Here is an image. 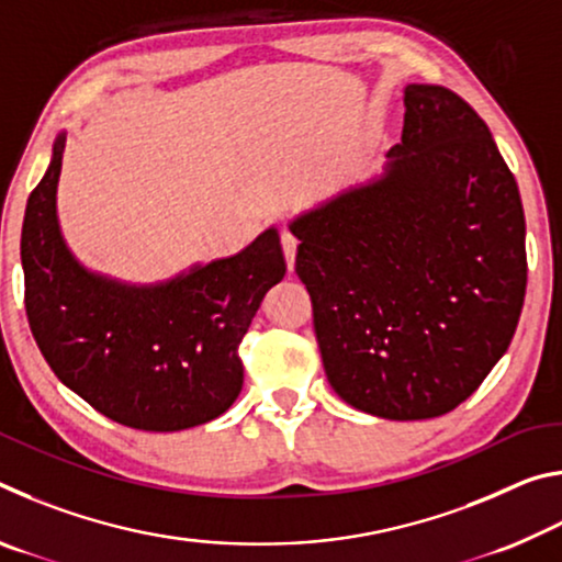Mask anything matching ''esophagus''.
I'll list each match as a JSON object with an SVG mask.
<instances>
[{
	"mask_svg": "<svg viewBox=\"0 0 562 562\" xmlns=\"http://www.w3.org/2000/svg\"><path fill=\"white\" fill-rule=\"evenodd\" d=\"M297 235L290 231H282V250H284V260H288V268H294V255H297Z\"/></svg>",
	"mask_w": 562,
	"mask_h": 562,
	"instance_id": "esophagus-1",
	"label": "esophagus"
}]
</instances>
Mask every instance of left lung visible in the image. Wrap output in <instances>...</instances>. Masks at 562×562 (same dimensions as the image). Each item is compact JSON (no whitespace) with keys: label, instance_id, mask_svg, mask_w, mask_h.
I'll return each instance as SVG.
<instances>
[{"label":"left lung","instance_id":"8db88e82","mask_svg":"<svg viewBox=\"0 0 562 562\" xmlns=\"http://www.w3.org/2000/svg\"><path fill=\"white\" fill-rule=\"evenodd\" d=\"M384 173L294 217L327 379L359 412H453L506 355L526 297V217L483 119L434 83L404 89Z\"/></svg>","mask_w":562,"mask_h":562}]
</instances>
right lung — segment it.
Here are the masks:
<instances>
[{
    "mask_svg": "<svg viewBox=\"0 0 562 562\" xmlns=\"http://www.w3.org/2000/svg\"><path fill=\"white\" fill-rule=\"evenodd\" d=\"M66 136L26 201L24 304L32 335L61 382L111 422L180 431L213 422L240 394L237 347L272 284L284 278L278 227L233 258L158 284L89 272L56 217Z\"/></svg>",
    "mask_w": 562,
    "mask_h": 562,
    "instance_id": "1",
    "label": "right lung"
}]
</instances>
